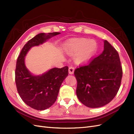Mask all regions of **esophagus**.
Listing matches in <instances>:
<instances>
[{
  "instance_id": "obj_1",
  "label": "esophagus",
  "mask_w": 134,
  "mask_h": 134,
  "mask_svg": "<svg viewBox=\"0 0 134 134\" xmlns=\"http://www.w3.org/2000/svg\"><path fill=\"white\" fill-rule=\"evenodd\" d=\"M68 72L70 74H73L74 72V68L72 66H70L68 69Z\"/></svg>"
}]
</instances>
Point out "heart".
I'll return each instance as SVG.
<instances>
[{
	"label": "heart",
	"instance_id": "obj_1",
	"mask_svg": "<svg viewBox=\"0 0 134 134\" xmlns=\"http://www.w3.org/2000/svg\"><path fill=\"white\" fill-rule=\"evenodd\" d=\"M66 52L74 55V61L78 64H86L93 59L97 53L98 45L94 40L86 38H73L65 43Z\"/></svg>",
	"mask_w": 134,
	"mask_h": 134
}]
</instances>
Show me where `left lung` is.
I'll list each match as a JSON object with an SVG mask.
<instances>
[{
    "label": "left lung",
    "mask_w": 134,
    "mask_h": 134,
    "mask_svg": "<svg viewBox=\"0 0 134 134\" xmlns=\"http://www.w3.org/2000/svg\"><path fill=\"white\" fill-rule=\"evenodd\" d=\"M122 74L118 52L104 40L103 53L88 65L75 70L78 82L76 93L79 100L90 108L108 104L118 92Z\"/></svg>",
    "instance_id": "1"
}]
</instances>
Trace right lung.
<instances>
[{
  "label": "right lung",
  "mask_w": 134,
  "mask_h": 134,
  "mask_svg": "<svg viewBox=\"0 0 134 134\" xmlns=\"http://www.w3.org/2000/svg\"><path fill=\"white\" fill-rule=\"evenodd\" d=\"M60 32L40 33L28 41L17 59L15 81L18 92L28 106L44 110L55 102L62 82L68 74V67L53 68L40 75L32 74L25 66V56L30 49L43 44Z\"/></svg>",
  "instance_id": "1"
}]
</instances>
